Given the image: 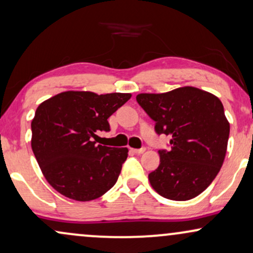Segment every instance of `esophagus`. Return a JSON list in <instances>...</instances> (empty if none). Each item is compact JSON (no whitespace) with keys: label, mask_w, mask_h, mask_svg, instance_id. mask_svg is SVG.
<instances>
[{"label":"esophagus","mask_w":253,"mask_h":253,"mask_svg":"<svg viewBox=\"0 0 253 253\" xmlns=\"http://www.w3.org/2000/svg\"><path fill=\"white\" fill-rule=\"evenodd\" d=\"M145 150H146L145 147H142V148H132V152L135 153V154H142Z\"/></svg>","instance_id":"esophagus-1"}]
</instances>
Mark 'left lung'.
Returning <instances> with one entry per match:
<instances>
[{"mask_svg":"<svg viewBox=\"0 0 253 253\" xmlns=\"http://www.w3.org/2000/svg\"><path fill=\"white\" fill-rule=\"evenodd\" d=\"M136 101L155 121V132L171 137L170 148L159 150V167L148 175L152 187L168 200L196 197L215 180L224 161L230 125L223 104L191 86L137 94Z\"/></svg>","mask_w":253,"mask_h":253,"instance_id":"1","label":"left lung"}]
</instances>
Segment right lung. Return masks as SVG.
<instances>
[{"label":"right lung","instance_id":"right-lung-1","mask_svg":"<svg viewBox=\"0 0 253 253\" xmlns=\"http://www.w3.org/2000/svg\"><path fill=\"white\" fill-rule=\"evenodd\" d=\"M130 97L68 91L37 107L31 147L53 189L86 202L116 184L128 149L97 145L95 139L98 132H110L107 119Z\"/></svg>","mask_w":253,"mask_h":253}]
</instances>
